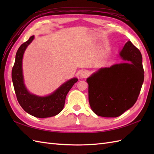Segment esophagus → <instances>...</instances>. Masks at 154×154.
Instances as JSON below:
<instances>
[{"label": "esophagus", "instance_id": "1", "mask_svg": "<svg viewBox=\"0 0 154 154\" xmlns=\"http://www.w3.org/2000/svg\"><path fill=\"white\" fill-rule=\"evenodd\" d=\"M89 75H90V72L89 71L84 70V71L81 72L80 77H82V78H87V77L89 76Z\"/></svg>", "mask_w": 154, "mask_h": 154}]
</instances>
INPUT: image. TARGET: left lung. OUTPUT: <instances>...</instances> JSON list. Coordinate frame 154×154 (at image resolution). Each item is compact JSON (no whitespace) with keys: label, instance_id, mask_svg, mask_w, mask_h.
<instances>
[{"label":"left lung","instance_id":"obj_1","mask_svg":"<svg viewBox=\"0 0 154 154\" xmlns=\"http://www.w3.org/2000/svg\"><path fill=\"white\" fill-rule=\"evenodd\" d=\"M120 55L132 63L101 68L87 79L90 106L98 116H120L133 106L140 94L144 79L142 54L128 41Z\"/></svg>","mask_w":154,"mask_h":154}]
</instances>
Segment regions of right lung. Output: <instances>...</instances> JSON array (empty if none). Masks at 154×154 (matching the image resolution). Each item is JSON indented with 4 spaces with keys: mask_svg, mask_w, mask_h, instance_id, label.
I'll return each mask as SVG.
<instances>
[{
    "mask_svg": "<svg viewBox=\"0 0 154 154\" xmlns=\"http://www.w3.org/2000/svg\"><path fill=\"white\" fill-rule=\"evenodd\" d=\"M34 38V35H32L20 46L16 52L12 70V80L16 98L22 109L32 116L44 119L57 115L63 110L67 94L78 79L73 78L67 81L53 93L46 97H39L29 93L24 83L22 58L26 49Z\"/></svg>",
    "mask_w": 154,
    "mask_h": 154,
    "instance_id": "1",
    "label": "right lung"
}]
</instances>
